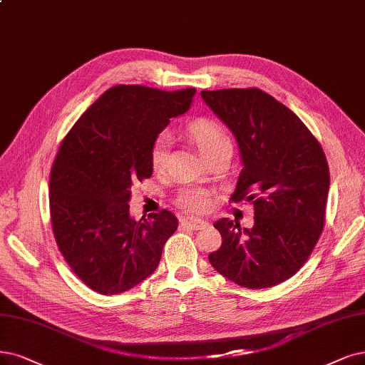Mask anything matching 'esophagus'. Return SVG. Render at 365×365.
<instances>
[{"label":"esophagus","instance_id":"esophagus-1","mask_svg":"<svg viewBox=\"0 0 365 365\" xmlns=\"http://www.w3.org/2000/svg\"><path fill=\"white\" fill-rule=\"evenodd\" d=\"M182 225L185 228H190V230H201V228L207 225V222L203 220H183Z\"/></svg>","mask_w":365,"mask_h":365}]
</instances>
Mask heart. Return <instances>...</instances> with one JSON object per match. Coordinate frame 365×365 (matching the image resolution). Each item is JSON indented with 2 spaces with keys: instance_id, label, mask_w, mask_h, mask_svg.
<instances>
[{
  "instance_id": "b5f03b06",
  "label": "heart",
  "mask_w": 365,
  "mask_h": 365,
  "mask_svg": "<svg viewBox=\"0 0 365 365\" xmlns=\"http://www.w3.org/2000/svg\"><path fill=\"white\" fill-rule=\"evenodd\" d=\"M187 137H190L198 147L201 155L206 156L210 152L217 150V148L222 145L230 144L224 130L215 123V121L209 118H198L191 121L186 128ZM170 153V137L167 133H159L156 140L153 141L152 152H150V160L152 167L155 170H162L167 164ZM178 205L190 213H198L203 212L209 205V195L203 190H183L178 195Z\"/></svg>"
}]
</instances>
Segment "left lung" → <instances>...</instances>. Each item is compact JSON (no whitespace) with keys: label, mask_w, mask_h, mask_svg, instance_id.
Returning a JSON list of instances; mask_svg holds the SVG:
<instances>
[{"label":"left lung","mask_w":365,"mask_h":365,"mask_svg":"<svg viewBox=\"0 0 365 365\" xmlns=\"http://www.w3.org/2000/svg\"><path fill=\"white\" fill-rule=\"evenodd\" d=\"M235 135L242 171L233 201L254 205V225L222 218V244L209 262L247 289H267L299 271L325 225L329 191L327 156L301 118L259 88L201 91Z\"/></svg>","instance_id":"obj_1"}]
</instances>
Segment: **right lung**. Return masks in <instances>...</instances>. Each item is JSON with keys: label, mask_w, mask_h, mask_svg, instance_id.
Returning a JSON list of instances; mask_svg holds the SVG:
<instances>
[{"label": "right lung", "mask_w": 365, "mask_h": 365, "mask_svg": "<svg viewBox=\"0 0 365 365\" xmlns=\"http://www.w3.org/2000/svg\"><path fill=\"white\" fill-rule=\"evenodd\" d=\"M195 88L106 90L66 135L49 179L52 230L78 278L101 294L138 286L159 264L179 221L168 210L135 221L130 187L153 173V141L185 114Z\"/></svg>", "instance_id": "add662e5"}]
</instances>
